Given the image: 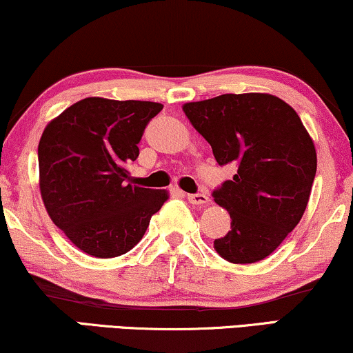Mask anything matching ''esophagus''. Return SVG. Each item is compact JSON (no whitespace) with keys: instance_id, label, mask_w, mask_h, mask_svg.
<instances>
[{"instance_id":"esophagus-1","label":"esophagus","mask_w":353,"mask_h":353,"mask_svg":"<svg viewBox=\"0 0 353 353\" xmlns=\"http://www.w3.org/2000/svg\"><path fill=\"white\" fill-rule=\"evenodd\" d=\"M187 200H189L192 205H207L210 202L207 194H189L187 195Z\"/></svg>"}]
</instances>
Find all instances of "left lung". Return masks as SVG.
<instances>
[{
  "mask_svg": "<svg viewBox=\"0 0 353 353\" xmlns=\"http://www.w3.org/2000/svg\"><path fill=\"white\" fill-rule=\"evenodd\" d=\"M218 164L238 172L213 192L231 230L213 248L231 264L270 256L305 213L318 168L313 138L292 105L267 92L221 94L182 105Z\"/></svg>",
  "mask_w": 353,
  "mask_h": 353,
  "instance_id": "1",
  "label": "left lung"
}]
</instances>
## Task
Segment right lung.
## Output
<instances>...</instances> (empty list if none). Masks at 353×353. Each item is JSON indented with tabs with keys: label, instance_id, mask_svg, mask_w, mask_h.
Returning a JSON list of instances; mask_svg holds the SVG:
<instances>
[{
	"label": "right lung",
	"instance_id": "add662e5",
	"mask_svg": "<svg viewBox=\"0 0 353 353\" xmlns=\"http://www.w3.org/2000/svg\"><path fill=\"white\" fill-rule=\"evenodd\" d=\"M163 104L86 97L43 128L39 187L52 221L79 251L119 257L140 243L151 216L169 199L130 182L146 123Z\"/></svg>",
	"mask_w": 353,
	"mask_h": 353
}]
</instances>
